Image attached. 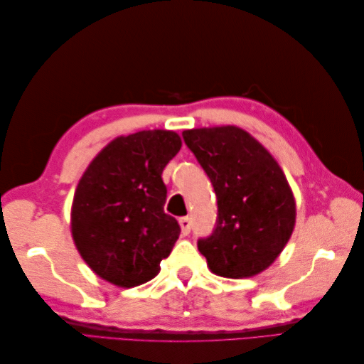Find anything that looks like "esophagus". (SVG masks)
Listing matches in <instances>:
<instances>
[{"label":"esophagus","mask_w":364,"mask_h":364,"mask_svg":"<svg viewBox=\"0 0 364 364\" xmlns=\"http://www.w3.org/2000/svg\"><path fill=\"white\" fill-rule=\"evenodd\" d=\"M180 227H181V233L186 236L191 233V219L189 218H181L180 220Z\"/></svg>","instance_id":"34e87169"}]
</instances>
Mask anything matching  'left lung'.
<instances>
[{
    "label": "left lung",
    "instance_id": "left-lung-1",
    "mask_svg": "<svg viewBox=\"0 0 364 364\" xmlns=\"http://www.w3.org/2000/svg\"><path fill=\"white\" fill-rule=\"evenodd\" d=\"M218 197L213 235L198 250L213 274L249 278L278 258L296 225V198L275 158L235 125L183 131Z\"/></svg>",
    "mask_w": 364,
    "mask_h": 364
}]
</instances>
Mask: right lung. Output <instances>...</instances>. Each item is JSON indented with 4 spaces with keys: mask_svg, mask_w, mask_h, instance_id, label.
Listing matches in <instances>:
<instances>
[{
    "mask_svg": "<svg viewBox=\"0 0 364 364\" xmlns=\"http://www.w3.org/2000/svg\"><path fill=\"white\" fill-rule=\"evenodd\" d=\"M181 149L175 131L119 136L92 159L76 186L70 228L81 258L119 288L156 277L180 236L164 213L162 170Z\"/></svg>",
    "mask_w": 364,
    "mask_h": 364,
    "instance_id": "1",
    "label": "right lung"
}]
</instances>
